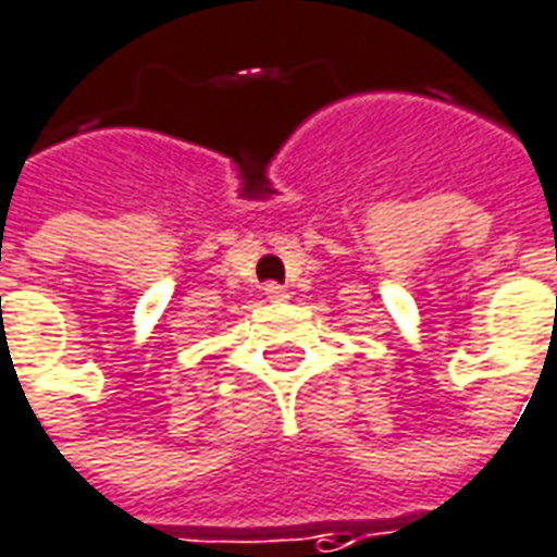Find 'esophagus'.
<instances>
[{
    "instance_id": "obj_1",
    "label": "esophagus",
    "mask_w": 557,
    "mask_h": 557,
    "mask_svg": "<svg viewBox=\"0 0 557 557\" xmlns=\"http://www.w3.org/2000/svg\"><path fill=\"white\" fill-rule=\"evenodd\" d=\"M264 298H268V301H286L289 293H286L280 283H264Z\"/></svg>"
}]
</instances>
